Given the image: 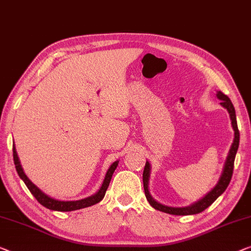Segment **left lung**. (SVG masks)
Instances as JSON below:
<instances>
[{"label": "left lung", "instance_id": "obj_1", "mask_svg": "<svg viewBox=\"0 0 251 251\" xmlns=\"http://www.w3.org/2000/svg\"><path fill=\"white\" fill-rule=\"evenodd\" d=\"M217 99L221 100V105L223 107H225L230 114L231 121H232V126H233L234 130V140L233 144H232L231 150L228 151L226 162H225L224 169H223V173L221 176V179L219 181V183L216 184L215 188L213 189L212 191H209L204 198L201 199V201L195 202L194 205L188 206V207H170V206H165L157 202L154 199L151 198V196L148 191V181H150V172H151V165L150 163L146 162L145 164V169H144V173H143V181H144V190H145V195H146V198L151 207H154L155 209L161 210V212L168 213V214H172V215H192V214H198L201 213L202 210H205L207 207H209L213 204L214 201H216L217 198L220 197L221 195L225 191V189L227 188L228 183H230L232 174H233V168H234V158L235 155H237V151L239 147V140H240V133H239V129H238V125H237V117H235V110L233 104L230 100V99L223 94L222 92H219L216 94Z\"/></svg>", "mask_w": 251, "mask_h": 251}]
</instances>
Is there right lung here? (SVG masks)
<instances>
[{
  "instance_id": "1",
  "label": "right lung",
  "mask_w": 251,
  "mask_h": 251,
  "mask_svg": "<svg viewBox=\"0 0 251 251\" xmlns=\"http://www.w3.org/2000/svg\"><path fill=\"white\" fill-rule=\"evenodd\" d=\"M13 161H14V165H16L17 172H18V174H19V176L24 180V182L26 183V186L29 189V191H30L32 196H34V197L37 199V201L39 202V204L46 207V208L52 209V210H59V212H71V210L81 209V208H85V207L93 206V205L97 204V202H100L101 199L104 198L105 192H106L107 188H108V184H110V182H111L112 176H113L114 171H115V169H117L118 163H119L117 161L110 166V169L107 170L106 176H105L103 184H101V187L99 190V192H96L95 195L90 196V197H88V198L81 199V201H56V199H53V198L49 197V196L45 195L44 192L39 190V189L36 187L30 180L28 179L27 176L24 172L23 168H21L19 157H18L17 151H16V147H14V146H13Z\"/></svg>"
}]
</instances>
